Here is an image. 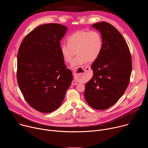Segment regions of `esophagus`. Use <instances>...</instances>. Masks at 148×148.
Wrapping results in <instances>:
<instances>
[{
    "mask_svg": "<svg viewBox=\"0 0 148 148\" xmlns=\"http://www.w3.org/2000/svg\"><path fill=\"white\" fill-rule=\"evenodd\" d=\"M90 68L89 66H81V67H76L74 69V71H73V74H74V76L75 77H79L81 74V72H83L84 71H85L86 70H89ZM78 83L77 82H75V81H73L71 82V84L73 86L74 85H77Z\"/></svg>",
    "mask_w": 148,
    "mask_h": 148,
    "instance_id": "1",
    "label": "esophagus"
}]
</instances>
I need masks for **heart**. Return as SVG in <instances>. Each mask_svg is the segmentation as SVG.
<instances>
[{
  "label": "heart",
  "instance_id": "1",
  "mask_svg": "<svg viewBox=\"0 0 148 148\" xmlns=\"http://www.w3.org/2000/svg\"><path fill=\"white\" fill-rule=\"evenodd\" d=\"M68 44H63L61 51L64 61L71 63L74 56H77L73 62L75 67L96 60L100 56L103 48V39L101 34L96 30H79L70 35Z\"/></svg>",
  "mask_w": 148,
  "mask_h": 148
}]
</instances>
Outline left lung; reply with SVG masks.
Wrapping results in <instances>:
<instances>
[{
	"instance_id": "obj_1",
	"label": "left lung",
	"mask_w": 148,
	"mask_h": 148,
	"mask_svg": "<svg viewBox=\"0 0 148 148\" xmlns=\"http://www.w3.org/2000/svg\"><path fill=\"white\" fill-rule=\"evenodd\" d=\"M92 26L101 32L103 48L92 64L94 76L86 84L84 96L91 107L104 110L114 105L127 88L132 58L126 40L114 26L105 22Z\"/></svg>"
}]
</instances>
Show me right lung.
I'll use <instances>...</instances> for the list:
<instances>
[{
  "label": "right lung",
  "mask_w": 148,
  "mask_h": 148,
  "mask_svg": "<svg viewBox=\"0 0 148 148\" xmlns=\"http://www.w3.org/2000/svg\"><path fill=\"white\" fill-rule=\"evenodd\" d=\"M67 29L57 23L38 26L25 37L18 51V87L30 106L40 112L57 110L73 80L60 42Z\"/></svg>",
  "instance_id": "obj_1"
}]
</instances>
